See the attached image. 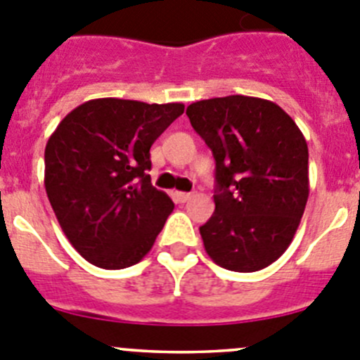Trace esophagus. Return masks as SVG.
<instances>
[{"instance_id": "1", "label": "esophagus", "mask_w": 360, "mask_h": 360, "mask_svg": "<svg viewBox=\"0 0 360 360\" xmlns=\"http://www.w3.org/2000/svg\"><path fill=\"white\" fill-rule=\"evenodd\" d=\"M174 196H176V200L180 201V203H187V201L193 198V194H191V193H176Z\"/></svg>"}]
</instances>
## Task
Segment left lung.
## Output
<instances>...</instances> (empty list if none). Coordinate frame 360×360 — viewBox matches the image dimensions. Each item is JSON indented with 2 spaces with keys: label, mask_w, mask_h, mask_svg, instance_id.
Here are the masks:
<instances>
[{
  "label": "left lung",
  "mask_w": 360,
  "mask_h": 360,
  "mask_svg": "<svg viewBox=\"0 0 360 360\" xmlns=\"http://www.w3.org/2000/svg\"><path fill=\"white\" fill-rule=\"evenodd\" d=\"M215 159V210L200 228L219 266L256 272L292 244L309 196V153L292 116L245 95L187 108Z\"/></svg>",
  "instance_id": "8db88e82"
}]
</instances>
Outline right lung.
<instances>
[{
  "mask_svg": "<svg viewBox=\"0 0 360 360\" xmlns=\"http://www.w3.org/2000/svg\"><path fill=\"white\" fill-rule=\"evenodd\" d=\"M184 104L94 98L46 145V193L74 249L108 270L141 262L174 205L152 186L150 148Z\"/></svg>",
  "mask_w": 360,
  "mask_h": 360,
  "instance_id": "right-lung-1",
  "label": "right lung"
}]
</instances>
